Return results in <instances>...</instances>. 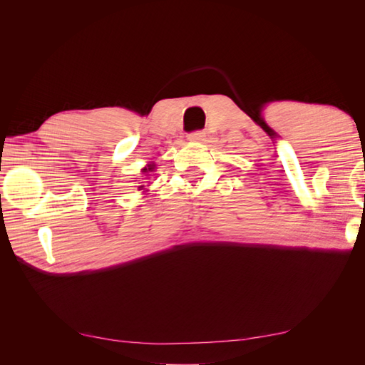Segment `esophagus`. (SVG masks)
<instances>
[{
  "label": "esophagus",
  "mask_w": 365,
  "mask_h": 365,
  "mask_svg": "<svg viewBox=\"0 0 365 365\" xmlns=\"http://www.w3.org/2000/svg\"><path fill=\"white\" fill-rule=\"evenodd\" d=\"M204 137H205V132H202V130H195L189 134L190 141H202Z\"/></svg>",
  "instance_id": "esophagus-1"
}]
</instances>
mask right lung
<instances>
[{
  "label": "right lung",
  "mask_w": 365,
  "mask_h": 365,
  "mask_svg": "<svg viewBox=\"0 0 365 365\" xmlns=\"http://www.w3.org/2000/svg\"><path fill=\"white\" fill-rule=\"evenodd\" d=\"M155 169H157V168H155V163H150V164H148V165H146L145 169H141V172H143V173H146V176H149L148 173L153 172ZM143 187H145V185H140V187H138V190H143Z\"/></svg>",
  "instance_id": "1"
}]
</instances>
